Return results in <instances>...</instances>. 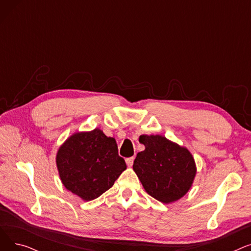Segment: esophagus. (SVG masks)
<instances>
[{"instance_id": "34e87169", "label": "esophagus", "mask_w": 251, "mask_h": 251, "mask_svg": "<svg viewBox=\"0 0 251 251\" xmlns=\"http://www.w3.org/2000/svg\"><path fill=\"white\" fill-rule=\"evenodd\" d=\"M126 161V164L128 167H131L133 165V162H134V156H130V157H127V159L125 160Z\"/></svg>"}]
</instances>
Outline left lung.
I'll use <instances>...</instances> for the list:
<instances>
[{"label": "left lung", "instance_id": "1", "mask_svg": "<svg viewBox=\"0 0 251 251\" xmlns=\"http://www.w3.org/2000/svg\"><path fill=\"white\" fill-rule=\"evenodd\" d=\"M139 142L146 150L137 153L133 170L146 191L164 203L186 194L196 174L189 151L161 135H141Z\"/></svg>", "mask_w": 251, "mask_h": 251}]
</instances>
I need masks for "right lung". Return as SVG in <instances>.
<instances>
[{
	"instance_id": "1",
	"label": "right lung",
	"mask_w": 251,
	"mask_h": 251,
	"mask_svg": "<svg viewBox=\"0 0 251 251\" xmlns=\"http://www.w3.org/2000/svg\"><path fill=\"white\" fill-rule=\"evenodd\" d=\"M57 167L64 186L83 201H92L110 189L126 170L115 138L100 129L75 133L57 153Z\"/></svg>"
}]
</instances>
